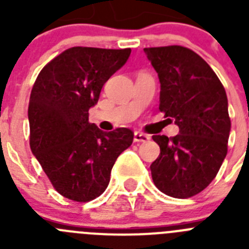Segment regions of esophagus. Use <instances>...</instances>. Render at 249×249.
Returning a JSON list of instances; mask_svg holds the SVG:
<instances>
[{"label":"esophagus","instance_id":"obj_1","mask_svg":"<svg viewBox=\"0 0 249 249\" xmlns=\"http://www.w3.org/2000/svg\"><path fill=\"white\" fill-rule=\"evenodd\" d=\"M133 140H135V142H142V143H146V142H148V141L151 140V137H149L148 135L142 133V132H135V137H133Z\"/></svg>","mask_w":249,"mask_h":249}]
</instances>
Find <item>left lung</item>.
<instances>
[{
  "label": "left lung",
  "instance_id": "1",
  "mask_svg": "<svg viewBox=\"0 0 249 249\" xmlns=\"http://www.w3.org/2000/svg\"><path fill=\"white\" fill-rule=\"evenodd\" d=\"M143 51L160 78V111L179 128L175 137H152L160 148L152 179L164 195L190 198L214 179L227 155V94L210 65L190 48Z\"/></svg>",
  "mask_w": 249,
  "mask_h": 249
}]
</instances>
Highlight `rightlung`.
<instances>
[{
  "mask_svg": "<svg viewBox=\"0 0 249 249\" xmlns=\"http://www.w3.org/2000/svg\"><path fill=\"white\" fill-rule=\"evenodd\" d=\"M129 54L131 48L72 47L37 76L28 105L31 151L66 198L89 202L102 195L114 162L133 142L129 128L103 132L89 122L103 85Z\"/></svg>",
  "mask_w": 249,
  "mask_h": 249,
  "instance_id": "1",
  "label": "right lung"
}]
</instances>
